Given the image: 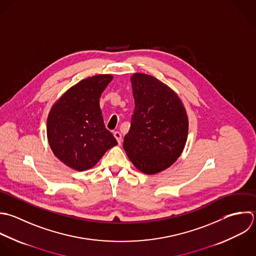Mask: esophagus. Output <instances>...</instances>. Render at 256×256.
I'll return each instance as SVG.
<instances>
[{"label": "esophagus", "instance_id": "obj_1", "mask_svg": "<svg viewBox=\"0 0 256 256\" xmlns=\"http://www.w3.org/2000/svg\"><path fill=\"white\" fill-rule=\"evenodd\" d=\"M114 138H116V140H118V144L120 146V144H122V134H120V132H114Z\"/></svg>", "mask_w": 256, "mask_h": 256}]
</instances>
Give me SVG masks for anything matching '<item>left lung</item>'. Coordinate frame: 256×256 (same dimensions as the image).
Instances as JSON below:
<instances>
[{
  "instance_id": "8db88e82",
  "label": "left lung",
  "mask_w": 256,
  "mask_h": 256,
  "mask_svg": "<svg viewBox=\"0 0 256 256\" xmlns=\"http://www.w3.org/2000/svg\"><path fill=\"white\" fill-rule=\"evenodd\" d=\"M130 82L134 110L124 148L140 172L156 174L182 154L188 134V114L178 94L156 78L136 72Z\"/></svg>"
}]
</instances>
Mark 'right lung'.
Segmentation results:
<instances>
[{
    "instance_id": "obj_1",
    "label": "right lung",
    "mask_w": 256,
    "mask_h": 256,
    "mask_svg": "<svg viewBox=\"0 0 256 256\" xmlns=\"http://www.w3.org/2000/svg\"><path fill=\"white\" fill-rule=\"evenodd\" d=\"M112 74L82 80L52 106L46 118V138L56 158L84 172L94 166L106 150L118 144L104 124L100 98Z\"/></svg>"
}]
</instances>
